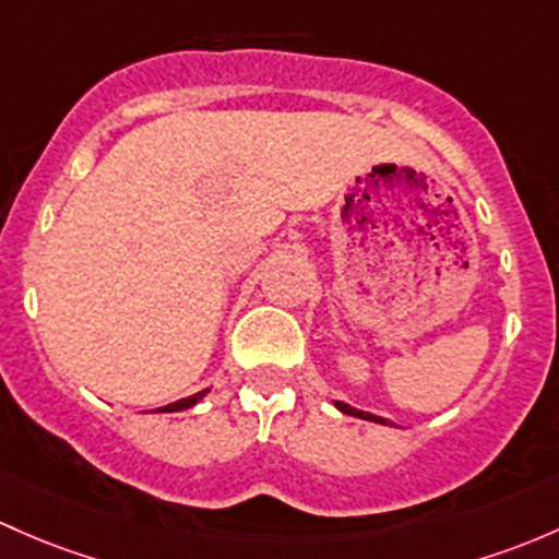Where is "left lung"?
Listing matches in <instances>:
<instances>
[{
    "label": "left lung",
    "mask_w": 559,
    "mask_h": 559,
    "mask_svg": "<svg viewBox=\"0 0 559 559\" xmlns=\"http://www.w3.org/2000/svg\"><path fill=\"white\" fill-rule=\"evenodd\" d=\"M334 407H337L340 413H345V415H354V418H361V420H369V423H380V426H396V423H391L388 418H380V415H372V413H364V409L350 407V404H345V402H334Z\"/></svg>",
    "instance_id": "8db88e82"
}]
</instances>
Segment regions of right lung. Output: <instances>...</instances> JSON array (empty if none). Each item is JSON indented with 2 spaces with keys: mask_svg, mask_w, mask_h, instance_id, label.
<instances>
[{
  "mask_svg": "<svg viewBox=\"0 0 559 559\" xmlns=\"http://www.w3.org/2000/svg\"><path fill=\"white\" fill-rule=\"evenodd\" d=\"M205 393H209V388H203V391L192 393V396H187V399H179V402H174V404H166V407H157V409H152V413H181V409H190V407H195V404L201 402V399L205 396Z\"/></svg>",
  "mask_w": 559,
  "mask_h": 559,
  "instance_id": "add662e5",
  "label": "right lung"
}]
</instances>
